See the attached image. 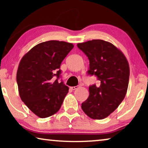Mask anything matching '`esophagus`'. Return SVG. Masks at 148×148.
I'll return each instance as SVG.
<instances>
[{
  "mask_svg": "<svg viewBox=\"0 0 148 148\" xmlns=\"http://www.w3.org/2000/svg\"><path fill=\"white\" fill-rule=\"evenodd\" d=\"M79 86H73V87H71V89L72 90H77V89L79 88Z\"/></svg>",
  "mask_w": 148,
  "mask_h": 148,
  "instance_id": "34e87169",
  "label": "esophagus"
}]
</instances>
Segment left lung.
<instances>
[{
  "mask_svg": "<svg viewBox=\"0 0 148 148\" xmlns=\"http://www.w3.org/2000/svg\"><path fill=\"white\" fill-rule=\"evenodd\" d=\"M77 47L90 60L88 73L99 81L98 85L89 87L90 96L82 108L91 119H104L124 100L130 74L129 62L119 48L104 40H90L77 44Z\"/></svg>",
  "mask_w": 148,
  "mask_h": 148,
  "instance_id": "8db88e82",
  "label": "left lung"
}]
</instances>
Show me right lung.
I'll use <instances>...</instances> for the list:
<instances>
[{"mask_svg": "<svg viewBox=\"0 0 148 148\" xmlns=\"http://www.w3.org/2000/svg\"><path fill=\"white\" fill-rule=\"evenodd\" d=\"M73 44L50 40L37 44L21 58L17 72L18 90L21 100L40 118L57 112L69 88L58 82L60 64Z\"/></svg>", "mask_w": 148, "mask_h": 148, "instance_id": "1", "label": "right lung"}]
</instances>
